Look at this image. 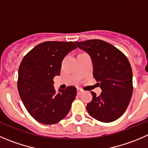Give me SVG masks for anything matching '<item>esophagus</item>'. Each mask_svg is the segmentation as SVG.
Returning <instances> with one entry per match:
<instances>
[{
  "label": "esophagus",
  "instance_id": "34e87169",
  "mask_svg": "<svg viewBox=\"0 0 148 148\" xmlns=\"http://www.w3.org/2000/svg\"><path fill=\"white\" fill-rule=\"evenodd\" d=\"M83 92H84V91H83L81 88H78V89H77V93H78V94H81V93Z\"/></svg>",
  "mask_w": 148,
  "mask_h": 148
}]
</instances>
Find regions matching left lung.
I'll return each instance as SVG.
<instances>
[{
  "label": "left lung",
  "instance_id": "8db88e82",
  "mask_svg": "<svg viewBox=\"0 0 148 148\" xmlns=\"http://www.w3.org/2000/svg\"><path fill=\"white\" fill-rule=\"evenodd\" d=\"M87 52L93 63V75L102 89L99 96L91 91L86 110L91 117L110 123L126 111L133 92L132 70L127 57L112 45L99 39L75 42Z\"/></svg>",
  "mask_w": 148,
  "mask_h": 148
}]
</instances>
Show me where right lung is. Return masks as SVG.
Listing matches in <instances>:
<instances>
[{
  "label": "right lung",
  "instance_id": "1",
  "mask_svg": "<svg viewBox=\"0 0 148 148\" xmlns=\"http://www.w3.org/2000/svg\"><path fill=\"white\" fill-rule=\"evenodd\" d=\"M76 48L71 41H46L29 51L21 62L17 81L19 96L31 116L43 124H54L64 119L75 99V86L57 93L53 79L60 75L64 57Z\"/></svg>",
  "mask_w": 148,
  "mask_h": 148
}]
</instances>
